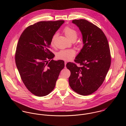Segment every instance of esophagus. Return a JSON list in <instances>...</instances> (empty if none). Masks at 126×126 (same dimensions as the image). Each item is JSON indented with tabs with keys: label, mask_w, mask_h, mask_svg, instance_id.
I'll return each mask as SVG.
<instances>
[{
	"label": "esophagus",
	"mask_w": 126,
	"mask_h": 126,
	"mask_svg": "<svg viewBox=\"0 0 126 126\" xmlns=\"http://www.w3.org/2000/svg\"><path fill=\"white\" fill-rule=\"evenodd\" d=\"M67 62H64V65H65V67H66V65Z\"/></svg>",
	"instance_id": "esophagus-1"
}]
</instances>
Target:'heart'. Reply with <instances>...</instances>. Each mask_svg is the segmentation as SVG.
I'll return each instance as SVG.
<instances>
[{
    "label": "heart",
    "instance_id": "obj_1",
    "mask_svg": "<svg viewBox=\"0 0 126 126\" xmlns=\"http://www.w3.org/2000/svg\"><path fill=\"white\" fill-rule=\"evenodd\" d=\"M65 35L66 36L69 40L72 41L73 40H76L78 37L77 32L71 27L66 26L64 28L63 31ZM57 34H55L52 37L51 42L50 45L54 46V41L56 37ZM76 55V51L74 49H67V50H62L58 52L56 55V57L60 60H63L65 61L70 60L72 58Z\"/></svg>",
    "mask_w": 126,
    "mask_h": 126
}]
</instances>
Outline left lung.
I'll use <instances>...</instances> for the list:
<instances>
[{"mask_svg": "<svg viewBox=\"0 0 126 126\" xmlns=\"http://www.w3.org/2000/svg\"><path fill=\"white\" fill-rule=\"evenodd\" d=\"M79 29L84 46L74 60L66 66L71 72L69 83L77 93L87 95L97 90L103 83L111 63L108 40L102 31L85 19L73 20Z\"/></svg>", "mask_w": 126, "mask_h": 126, "instance_id": "left-lung-1", "label": "left lung"}]
</instances>
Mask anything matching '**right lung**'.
Returning <instances> with one entry per match:
<instances>
[{"instance_id": "1", "label": "right lung", "mask_w": 126, "mask_h": 126, "mask_svg": "<svg viewBox=\"0 0 126 126\" xmlns=\"http://www.w3.org/2000/svg\"><path fill=\"white\" fill-rule=\"evenodd\" d=\"M63 23L37 22L28 27L19 38L15 54L16 67L26 88L36 96L51 92L64 67L63 61L52 59L55 55L49 50L52 37Z\"/></svg>"}]
</instances>
